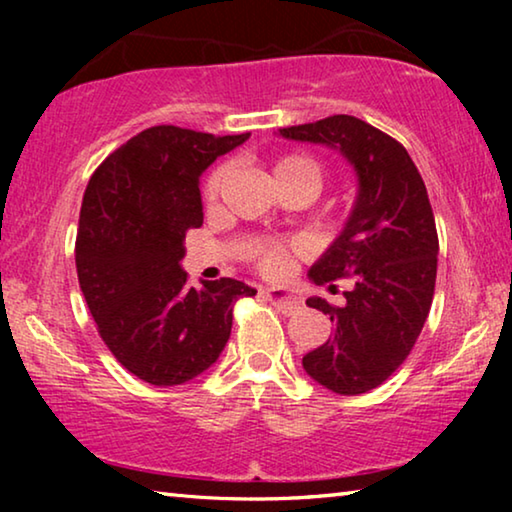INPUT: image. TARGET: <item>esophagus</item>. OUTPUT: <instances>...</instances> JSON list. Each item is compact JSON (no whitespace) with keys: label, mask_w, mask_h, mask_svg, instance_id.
Wrapping results in <instances>:
<instances>
[{"label":"esophagus","mask_w":512,"mask_h":512,"mask_svg":"<svg viewBox=\"0 0 512 512\" xmlns=\"http://www.w3.org/2000/svg\"><path fill=\"white\" fill-rule=\"evenodd\" d=\"M264 293H266V298L282 311V314H293V311L300 309V305H302V300L298 296H293V293L284 291V289H266Z\"/></svg>","instance_id":"esophagus-1"}]
</instances>
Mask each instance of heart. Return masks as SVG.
<instances>
[{"label": "heart", "mask_w": 512, "mask_h": 512, "mask_svg": "<svg viewBox=\"0 0 512 512\" xmlns=\"http://www.w3.org/2000/svg\"><path fill=\"white\" fill-rule=\"evenodd\" d=\"M228 164H221L216 167L210 176L205 180L203 196L207 203H214L219 194L223 192L225 180H228ZM273 178L275 180H287V178H307L314 183L318 189L323 185V169L314 158H307V155H287V158L277 160L273 167ZM255 259L257 266L262 268L266 275L280 277L287 273L289 268V250L280 244H262L255 248Z\"/></svg>", "instance_id": "b5f03b06"}]
</instances>
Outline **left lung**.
<instances>
[{
	"label": "left lung",
	"mask_w": 512,
	"mask_h": 512,
	"mask_svg": "<svg viewBox=\"0 0 512 512\" xmlns=\"http://www.w3.org/2000/svg\"><path fill=\"white\" fill-rule=\"evenodd\" d=\"M287 140L339 151L357 171V201L309 280L350 277L345 305H307L329 316L334 332L302 357L307 375L339 395H361L393 375L429 316L438 268V235L427 187L411 155L391 135L350 115L280 128Z\"/></svg>",
	"instance_id": "left-lung-1"
}]
</instances>
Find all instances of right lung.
<instances>
[{"label":"right lung","instance_id":"add662e5","mask_svg":"<svg viewBox=\"0 0 512 512\" xmlns=\"http://www.w3.org/2000/svg\"><path fill=\"white\" fill-rule=\"evenodd\" d=\"M248 137L146 128L99 164L83 194L76 273L85 302L115 359L153 386L210 368L230 339L235 302L257 293L232 277L194 289L180 266L187 230L203 225L198 178Z\"/></svg>","mask_w":512,"mask_h":512}]
</instances>
